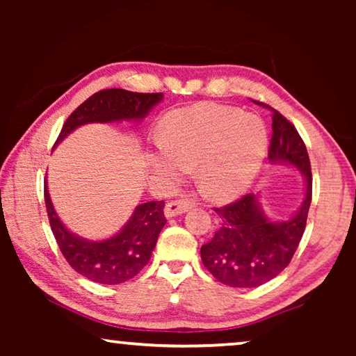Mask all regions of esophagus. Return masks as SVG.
Returning <instances> with one entry per match:
<instances>
[{"label":"esophagus","instance_id":"esophagus-1","mask_svg":"<svg viewBox=\"0 0 356 356\" xmlns=\"http://www.w3.org/2000/svg\"><path fill=\"white\" fill-rule=\"evenodd\" d=\"M193 206L188 201L179 200V201H171L165 206V216L166 218H172V216H179L185 212H188Z\"/></svg>","mask_w":356,"mask_h":356}]
</instances>
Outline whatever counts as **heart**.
Segmentation results:
<instances>
[{
  "instance_id": "b5f03b06",
  "label": "heart",
  "mask_w": 356,
  "mask_h": 356,
  "mask_svg": "<svg viewBox=\"0 0 356 356\" xmlns=\"http://www.w3.org/2000/svg\"><path fill=\"white\" fill-rule=\"evenodd\" d=\"M268 146L256 114L218 104H196L168 113L150 165L177 179L196 163V182L209 197L227 201L250 188Z\"/></svg>"
}]
</instances>
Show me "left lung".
<instances>
[{
  "label": "left lung",
  "mask_w": 356,
  "mask_h": 356,
  "mask_svg": "<svg viewBox=\"0 0 356 356\" xmlns=\"http://www.w3.org/2000/svg\"><path fill=\"white\" fill-rule=\"evenodd\" d=\"M270 110L273 111V135L268 161L300 171L305 179V195L297 212L284 220L270 218L254 193L231 206L215 209L221 226L213 238L201 246V259L216 280L231 287L262 286L287 267L303 237L311 206L312 176L308 150L297 129L282 114L273 108Z\"/></svg>",
  "instance_id": "obj_1"
}]
</instances>
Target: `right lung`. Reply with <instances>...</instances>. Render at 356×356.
<instances>
[{"mask_svg":"<svg viewBox=\"0 0 356 356\" xmlns=\"http://www.w3.org/2000/svg\"><path fill=\"white\" fill-rule=\"evenodd\" d=\"M163 100V92L141 94L125 89H105L89 97L70 114L63 125L55 147L72 131L86 124L141 122L155 105ZM53 147V149H55ZM45 206L51 231L59 250L76 273L99 284H120L146 267L156 238L166 225L163 201H150L136 206L127 222L114 236L89 240L76 236L64 225L53 207L45 180Z\"/></svg>","mask_w":356,"mask_h":356,"instance_id":"obj_1","label":"right lung"}]
</instances>
